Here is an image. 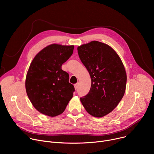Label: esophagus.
I'll return each instance as SVG.
<instances>
[{
    "instance_id": "1",
    "label": "esophagus",
    "mask_w": 154,
    "mask_h": 154,
    "mask_svg": "<svg viewBox=\"0 0 154 154\" xmlns=\"http://www.w3.org/2000/svg\"><path fill=\"white\" fill-rule=\"evenodd\" d=\"M74 88L75 89L77 90L78 88V83H76V84H74Z\"/></svg>"
}]
</instances>
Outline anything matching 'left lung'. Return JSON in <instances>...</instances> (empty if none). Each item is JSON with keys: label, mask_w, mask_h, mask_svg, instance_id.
<instances>
[{"label": "left lung", "mask_w": 154, "mask_h": 154, "mask_svg": "<svg viewBox=\"0 0 154 154\" xmlns=\"http://www.w3.org/2000/svg\"><path fill=\"white\" fill-rule=\"evenodd\" d=\"M77 51L91 79L90 92L80 101L90 115L103 117L112 112L124 96L127 82L124 64L113 48L97 41L79 46Z\"/></svg>", "instance_id": "8db88e82"}]
</instances>
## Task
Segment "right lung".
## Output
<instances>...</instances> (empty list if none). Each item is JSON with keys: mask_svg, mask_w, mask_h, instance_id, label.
<instances>
[{"mask_svg": "<svg viewBox=\"0 0 154 154\" xmlns=\"http://www.w3.org/2000/svg\"><path fill=\"white\" fill-rule=\"evenodd\" d=\"M74 46L52 44L32 60L26 79L27 96L37 110L54 117L61 114L73 96V85L62 64L73 53Z\"/></svg>", "mask_w": 154, "mask_h": 154, "instance_id": "1", "label": "right lung"}]
</instances>
